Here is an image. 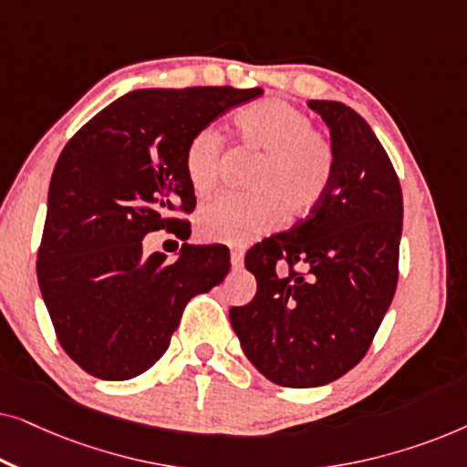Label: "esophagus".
Instances as JSON below:
<instances>
[{"label": "esophagus", "mask_w": 467, "mask_h": 467, "mask_svg": "<svg viewBox=\"0 0 467 467\" xmlns=\"http://www.w3.org/2000/svg\"><path fill=\"white\" fill-rule=\"evenodd\" d=\"M242 261H244V251H242V248H238V246H234L232 248V265L240 267Z\"/></svg>", "instance_id": "obj_1"}]
</instances>
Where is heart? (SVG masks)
Wrapping results in <instances>:
<instances>
[{"label":"heart","instance_id":"obj_1","mask_svg":"<svg viewBox=\"0 0 467 467\" xmlns=\"http://www.w3.org/2000/svg\"><path fill=\"white\" fill-rule=\"evenodd\" d=\"M240 142L261 152L248 178L251 193H223L202 206L197 229L202 238L244 244L270 232L283 219L312 213L327 193L336 168L334 146L312 130L308 117L289 101L265 98L234 114ZM223 136L203 127L184 150V174L197 195L219 181Z\"/></svg>","mask_w":467,"mask_h":467}]
</instances>
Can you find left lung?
Masks as SVG:
<instances>
[{"instance_id": "left-lung-1", "label": "left lung", "mask_w": 467, "mask_h": 467, "mask_svg": "<svg viewBox=\"0 0 467 467\" xmlns=\"http://www.w3.org/2000/svg\"><path fill=\"white\" fill-rule=\"evenodd\" d=\"M308 108L329 130L334 178L306 219L246 253L257 293L229 310L253 366L291 389L327 385L366 357L398 286L404 219L398 174L372 127L340 101ZM278 260L289 273L275 272Z\"/></svg>"}]
</instances>
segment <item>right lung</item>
Wrapping results in <instances>:
<instances>
[{"instance_id": "obj_1", "label": "right lung", "mask_w": 467, "mask_h": 467, "mask_svg": "<svg viewBox=\"0 0 467 467\" xmlns=\"http://www.w3.org/2000/svg\"><path fill=\"white\" fill-rule=\"evenodd\" d=\"M264 88H138L82 125L57 159L37 283L63 350L101 380H130L168 350L191 297L223 283L229 251L182 244L144 257L146 234L178 232L195 193L189 140Z\"/></svg>"}]
</instances>
